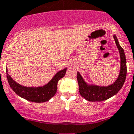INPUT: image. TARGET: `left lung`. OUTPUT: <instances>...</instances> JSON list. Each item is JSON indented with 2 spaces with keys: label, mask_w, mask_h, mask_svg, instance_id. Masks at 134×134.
<instances>
[{
  "label": "left lung",
  "mask_w": 134,
  "mask_h": 134,
  "mask_svg": "<svg viewBox=\"0 0 134 134\" xmlns=\"http://www.w3.org/2000/svg\"><path fill=\"white\" fill-rule=\"evenodd\" d=\"M113 37L120 53V69L119 77L116 81L112 84L108 86H99L87 83L80 73L77 72V79L79 84V93L87 100L103 101L107 100L110 97L116 94L121 89L125 81L126 75H127V64H126V57L124 50L119 44L116 36L114 35Z\"/></svg>",
  "instance_id": "8db88e82"
}]
</instances>
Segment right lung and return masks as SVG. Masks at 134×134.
Returning <instances> with one entry per match:
<instances>
[{
	"label": "right lung",
	"mask_w": 134,
	"mask_h": 134,
	"mask_svg": "<svg viewBox=\"0 0 134 134\" xmlns=\"http://www.w3.org/2000/svg\"><path fill=\"white\" fill-rule=\"evenodd\" d=\"M66 69L67 68L57 72L48 83L39 87H26L16 83L9 75L7 68H6L7 78L10 87L19 97L31 102L43 103L49 100L56 94L57 83L64 77Z\"/></svg>",
	"instance_id": "1"
}]
</instances>
